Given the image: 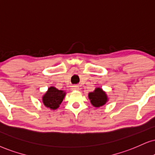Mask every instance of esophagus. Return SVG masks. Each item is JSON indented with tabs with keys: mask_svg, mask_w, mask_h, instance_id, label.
<instances>
[{
	"mask_svg": "<svg viewBox=\"0 0 155 155\" xmlns=\"http://www.w3.org/2000/svg\"><path fill=\"white\" fill-rule=\"evenodd\" d=\"M72 91H79V87L77 85H74L71 87Z\"/></svg>",
	"mask_w": 155,
	"mask_h": 155,
	"instance_id": "esophagus-1",
	"label": "esophagus"
}]
</instances>
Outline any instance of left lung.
I'll list each match as a JSON object with an SVG mask.
<instances>
[{"label":"left lung","mask_w":155,"mask_h":155,"mask_svg":"<svg viewBox=\"0 0 155 155\" xmlns=\"http://www.w3.org/2000/svg\"><path fill=\"white\" fill-rule=\"evenodd\" d=\"M88 97L91 104L97 108L105 105L109 101L107 93L100 87H97L94 91L89 93Z\"/></svg>","instance_id":"obj_1"}]
</instances>
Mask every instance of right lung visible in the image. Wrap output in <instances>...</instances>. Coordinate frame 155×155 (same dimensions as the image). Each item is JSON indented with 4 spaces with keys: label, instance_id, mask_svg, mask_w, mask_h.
I'll use <instances>...</instances> for the list:
<instances>
[{
    "label": "right lung",
    "instance_id": "right-lung-1",
    "mask_svg": "<svg viewBox=\"0 0 155 155\" xmlns=\"http://www.w3.org/2000/svg\"><path fill=\"white\" fill-rule=\"evenodd\" d=\"M66 94V91L63 90H58L54 87H50L43 95V104L47 108H49L51 110H56L60 107Z\"/></svg>",
    "mask_w": 155,
    "mask_h": 155
}]
</instances>
